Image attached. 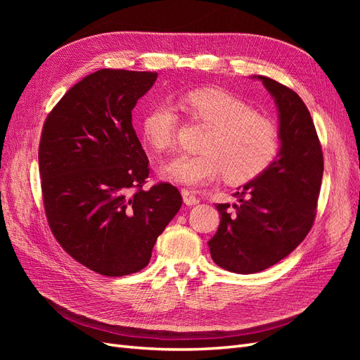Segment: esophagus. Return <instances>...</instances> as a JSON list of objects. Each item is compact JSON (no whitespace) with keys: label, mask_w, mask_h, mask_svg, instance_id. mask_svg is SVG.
Instances as JSON below:
<instances>
[{"label":"esophagus","mask_w":360,"mask_h":360,"mask_svg":"<svg viewBox=\"0 0 360 360\" xmlns=\"http://www.w3.org/2000/svg\"><path fill=\"white\" fill-rule=\"evenodd\" d=\"M181 195H183V201L186 205H195L200 202V198L195 195L193 191H189V189H181Z\"/></svg>","instance_id":"obj_1"}]
</instances>
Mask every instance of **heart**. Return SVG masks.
<instances>
[{
  "label": "heart",
  "mask_w": 360,
  "mask_h": 360,
  "mask_svg": "<svg viewBox=\"0 0 360 360\" xmlns=\"http://www.w3.org/2000/svg\"><path fill=\"white\" fill-rule=\"evenodd\" d=\"M192 117L210 126L200 155H179L162 168L163 177L188 186H201L225 174L231 183H245L264 172L279 153L281 138L270 118L222 89H197L184 96ZM177 110L160 102L146 112L141 134L158 151L168 150L176 138Z\"/></svg>",
  "instance_id": "b5f03b06"
}]
</instances>
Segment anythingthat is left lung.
I'll return each instance as SVG.
<instances>
[{"instance_id":"obj_1","label":"left lung","mask_w":360,"mask_h":360,"mask_svg":"<svg viewBox=\"0 0 360 360\" xmlns=\"http://www.w3.org/2000/svg\"><path fill=\"white\" fill-rule=\"evenodd\" d=\"M275 99L281 148L271 165L238 188V204H217L221 224L209 240L214 263L257 274L290 255L309 233L323 179V151L307 105L288 86L257 76Z\"/></svg>"}]
</instances>
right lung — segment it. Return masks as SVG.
<instances>
[{"label":"right lung","mask_w":360,"mask_h":360,"mask_svg":"<svg viewBox=\"0 0 360 360\" xmlns=\"http://www.w3.org/2000/svg\"><path fill=\"white\" fill-rule=\"evenodd\" d=\"M156 79V72L97 70L43 124L39 172L51 231L72 258L105 276L144 269L183 202L169 183L143 189L150 169L132 110Z\"/></svg>","instance_id":"right-lung-1"}]
</instances>
